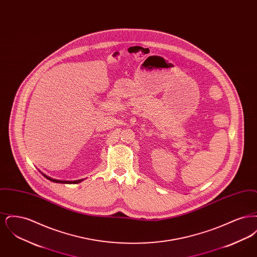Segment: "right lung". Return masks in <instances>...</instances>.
Here are the masks:
<instances>
[{
	"label": "right lung",
	"instance_id": "obj_1",
	"mask_svg": "<svg viewBox=\"0 0 257 257\" xmlns=\"http://www.w3.org/2000/svg\"><path fill=\"white\" fill-rule=\"evenodd\" d=\"M43 176H45L47 179H49L50 181H53V182H56V183L76 184L79 183V182H81V181H82V180H76V181H61V180H56V179H52L51 177L47 176V175H45V174H43Z\"/></svg>",
	"mask_w": 257,
	"mask_h": 257
}]
</instances>
